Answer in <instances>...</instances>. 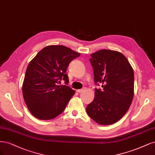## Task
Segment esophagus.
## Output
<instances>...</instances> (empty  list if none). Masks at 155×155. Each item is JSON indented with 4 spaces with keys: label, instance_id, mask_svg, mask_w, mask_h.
<instances>
[{
    "label": "esophagus",
    "instance_id": "esophagus-1",
    "mask_svg": "<svg viewBox=\"0 0 155 155\" xmlns=\"http://www.w3.org/2000/svg\"><path fill=\"white\" fill-rule=\"evenodd\" d=\"M84 91V89H78V90H77V92H78V93H81L83 92Z\"/></svg>",
    "mask_w": 155,
    "mask_h": 155
}]
</instances>
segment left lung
<instances>
[{
    "mask_svg": "<svg viewBox=\"0 0 155 155\" xmlns=\"http://www.w3.org/2000/svg\"><path fill=\"white\" fill-rule=\"evenodd\" d=\"M95 84L94 98L86 112L101 125H111L127 113L134 96V72L128 60L117 51L101 49L91 54Z\"/></svg>",
    "mask_w": 155,
    "mask_h": 155,
    "instance_id": "left-lung-1",
    "label": "left lung"
}]
</instances>
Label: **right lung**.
Segmentation results:
<instances>
[{
  "mask_svg": "<svg viewBox=\"0 0 155 155\" xmlns=\"http://www.w3.org/2000/svg\"><path fill=\"white\" fill-rule=\"evenodd\" d=\"M80 55L68 47L52 45L41 49L29 63L22 94L35 117L51 120L64 111L75 91L67 85L58 84L63 79L68 85L69 78L66 72L69 64Z\"/></svg>",
  "mask_w": 155,
  "mask_h": 155,
  "instance_id": "obj_1",
  "label": "right lung"
}]
</instances>
